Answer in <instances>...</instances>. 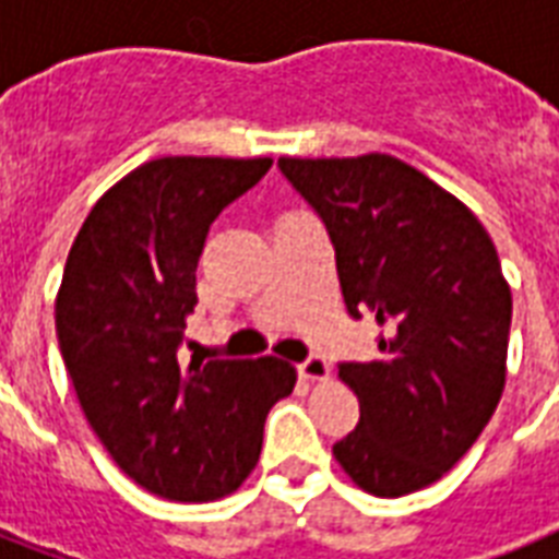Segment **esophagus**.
I'll use <instances>...</instances> for the list:
<instances>
[{"label": "esophagus", "instance_id": "1", "mask_svg": "<svg viewBox=\"0 0 559 559\" xmlns=\"http://www.w3.org/2000/svg\"><path fill=\"white\" fill-rule=\"evenodd\" d=\"M297 373H300L302 379H309V382H323V379H329V365L323 358L311 356L306 358L302 365H297Z\"/></svg>", "mask_w": 559, "mask_h": 559}]
</instances>
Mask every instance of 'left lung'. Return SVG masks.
Segmentation results:
<instances>
[{
  "label": "left lung",
  "mask_w": 559,
  "mask_h": 559,
  "mask_svg": "<svg viewBox=\"0 0 559 559\" xmlns=\"http://www.w3.org/2000/svg\"><path fill=\"white\" fill-rule=\"evenodd\" d=\"M280 168L326 224L347 311L382 329L373 361L338 365L361 417L332 455L373 496L423 490L469 452L504 391L513 300L496 245L469 206L391 154Z\"/></svg>",
  "instance_id": "1"
}]
</instances>
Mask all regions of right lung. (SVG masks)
<instances>
[{
    "instance_id": "1",
    "label": "right lung",
    "mask_w": 559,
    "mask_h": 559,
    "mask_svg": "<svg viewBox=\"0 0 559 559\" xmlns=\"http://www.w3.org/2000/svg\"><path fill=\"white\" fill-rule=\"evenodd\" d=\"M271 163L151 159L98 198L69 250L55 300L60 356L95 437L159 499L239 490L262 452L267 411L297 382L274 356H180L210 224Z\"/></svg>"
}]
</instances>
